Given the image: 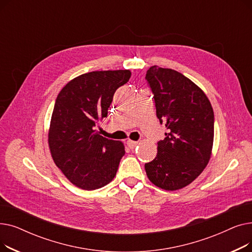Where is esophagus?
<instances>
[{
    "label": "esophagus",
    "instance_id": "34e87169",
    "mask_svg": "<svg viewBox=\"0 0 252 252\" xmlns=\"http://www.w3.org/2000/svg\"><path fill=\"white\" fill-rule=\"evenodd\" d=\"M126 144H127V146H128L130 149H134V148L137 146V145L139 144V142H136V141H133V140H127Z\"/></svg>",
    "mask_w": 252,
    "mask_h": 252
}]
</instances>
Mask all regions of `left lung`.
Wrapping results in <instances>:
<instances>
[{
    "instance_id": "8db88e82",
    "label": "left lung",
    "mask_w": 252,
    "mask_h": 252,
    "mask_svg": "<svg viewBox=\"0 0 252 252\" xmlns=\"http://www.w3.org/2000/svg\"><path fill=\"white\" fill-rule=\"evenodd\" d=\"M146 79L154 94L156 115L167 133L157 155L145 164L158 188L176 191L200 176L213 153L215 115L205 93L182 73L154 65Z\"/></svg>"
}]
</instances>
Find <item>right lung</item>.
Masks as SVG:
<instances>
[{
    "label": "right lung",
    "mask_w": 252,
    "mask_h": 252,
    "mask_svg": "<svg viewBox=\"0 0 252 252\" xmlns=\"http://www.w3.org/2000/svg\"><path fill=\"white\" fill-rule=\"evenodd\" d=\"M128 69L84 73L66 84L57 96L48 133L53 160L74 186L96 190L115 177L125 145L99 135L115 91L128 82Z\"/></svg>",
    "instance_id": "add662e5"
}]
</instances>
